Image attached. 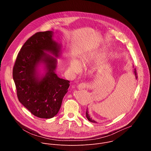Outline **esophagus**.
Masks as SVG:
<instances>
[{
	"label": "esophagus",
	"instance_id": "esophagus-1",
	"mask_svg": "<svg viewBox=\"0 0 151 151\" xmlns=\"http://www.w3.org/2000/svg\"><path fill=\"white\" fill-rule=\"evenodd\" d=\"M88 87H89L88 84L86 83H80V84L78 86V88L79 90H82V89H84V88H88Z\"/></svg>",
	"mask_w": 151,
	"mask_h": 151
}]
</instances>
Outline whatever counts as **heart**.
I'll use <instances>...</instances> for the list:
<instances>
[{
    "instance_id": "b5f03b06",
    "label": "heart",
    "mask_w": 151,
    "mask_h": 151,
    "mask_svg": "<svg viewBox=\"0 0 151 151\" xmlns=\"http://www.w3.org/2000/svg\"><path fill=\"white\" fill-rule=\"evenodd\" d=\"M86 60H87L86 57H84L83 58H82V60H81V64H84L86 63ZM69 69L74 73H78L81 70V67L79 62L77 60L72 59L70 63Z\"/></svg>"
}]
</instances>
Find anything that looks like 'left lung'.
<instances>
[{
    "instance_id": "1",
    "label": "left lung",
    "mask_w": 151,
    "mask_h": 151,
    "mask_svg": "<svg viewBox=\"0 0 151 151\" xmlns=\"http://www.w3.org/2000/svg\"><path fill=\"white\" fill-rule=\"evenodd\" d=\"M134 76H135V78H136V79H137V73H136V69L134 68ZM86 117L87 118V119L88 120V121H90V122H93V123H97L95 120H93L91 117H90V116H89V114H88V110H87V109H86Z\"/></svg>"
}]
</instances>
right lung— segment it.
<instances>
[{"label":"right lung","instance_id":"obj_1","mask_svg":"<svg viewBox=\"0 0 151 151\" xmlns=\"http://www.w3.org/2000/svg\"><path fill=\"white\" fill-rule=\"evenodd\" d=\"M51 31L39 32L30 37L19 52L13 68V78L19 101L34 116L44 119L55 116L68 91L70 81L55 74L61 45ZM45 65L46 74L40 76L37 67Z\"/></svg>","mask_w":151,"mask_h":151}]
</instances>
